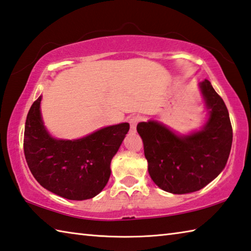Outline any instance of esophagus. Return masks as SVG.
<instances>
[{
    "mask_svg": "<svg viewBox=\"0 0 251 251\" xmlns=\"http://www.w3.org/2000/svg\"><path fill=\"white\" fill-rule=\"evenodd\" d=\"M140 121V117L138 116H134L129 120V124H130V133L135 134L136 133V127H137V124Z\"/></svg>",
    "mask_w": 251,
    "mask_h": 251,
    "instance_id": "obj_1",
    "label": "esophagus"
}]
</instances>
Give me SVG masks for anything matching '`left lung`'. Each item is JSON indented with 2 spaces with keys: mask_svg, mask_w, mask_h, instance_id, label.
I'll return each mask as SVG.
<instances>
[{
  "mask_svg": "<svg viewBox=\"0 0 251 251\" xmlns=\"http://www.w3.org/2000/svg\"><path fill=\"white\" fill-rule=\"evenodd\" d=\"M200 88L209 110L201 130L177 136L154 121L137 125L150 176L159 188L173 194L203 189L220 175L229 157L233 128L228 110L208 80Z\"/></svg>",
  "mask_w": 251,
  "mask_h": 251,
  "instance_id": "left-lung-1",
  "label": "left lung"
}]
</instances>
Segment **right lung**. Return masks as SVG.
Listing matches in <instances>:
<instances>
[{"label": "right lung", "instance_id": "obj_1", "mask_svg": "<svg viewBox=\"0 0 251 251\" xmlns=\"http://www.w3.org/2000/svg\"><path fill=\"white\" fill-rule=\"evenodd\" d=\"M39 97L27 114L24 153L30 172L50 192L68 200L92 199L106 185L111 161L128 133V123L108 126L76 140L54 139L40 115Z\"/></svg>", "mask_w": 251, "mask_h": 251}]
</instances>
